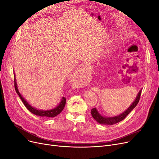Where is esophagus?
<instances>
[{
    "label": "esophagus",
    "mask_w": 159,
    "mask_h": 159,
    "mask_svg": "<svg viewBox=\"0 0 159 159\" xmlns=\"http://www.w3.org/2000/svg\"><path fill=\"white\" fill-rule=\"evenodd\" d=\"M84 71H85V69H80L78 70V73L77 74H78V76H79V77H80V78H81V77L82 76V75H81V74H84L83 73H84Z\"/></svg>",
    "instance_id": "1"
}]
</instances>
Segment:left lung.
Masks as SVG:
<instances>
[{
	"mask_svg": "<svg viewBox=\"0 0 159 159\" xmlns=\"http://www.w3.org/2000/svg\"><path fill=\"white\" fill-rule=\"evenodd\" d=\"M141 94V89L139 91L138 95H137L136 99H134L133 103L130 105V107H129V108L125 111H124L121 114L117 115V116L111 117L102 116V115L98 112V111L96 108H93L91 109V115H92L93 118L95 120V121H98L99 124L109 125H113L115 123H117L120 121H121L122 120H123L125 118L127 117V115L137 106V105L138 104V103L139 102V99H140Z\"/></svg>",
	"mask_w": 159,
	"mask_h": 159,
	"instance_id": "obj_1",
	"label": "left lung"
}]
</instances>
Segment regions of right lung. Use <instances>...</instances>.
<instances>
[{"mask_svg": "<svg viewBox=\"0 0 159 159\" xmlns=\"http://www.w3.org/2000/svg\"><path fill=\"white\" fill-rule=\"evenodd\" d=\"M14 88H15V90L16 92L17 93V94L18 95L19 97L21 99L22 102H23L24 105H25V107L30 111L31 113H32L33 114H34L36 115H38V116H40V117H54L56 116H57V115L60 114L62 110L64 109L65 105H66V99L65 98H61V101L60 102V104L56 106L55 108L50 109V110H39L37 109L34 107H33L32 106L28 103L26 99H24V98L22 96V95L19 92V91L18 89L17 88V84H16V78H15V74H14Z\"/></svg>", "mask_w": 159, "mask_h": 159, "instance_id": "right-lung-1", "label": "right lung"}]
</instances>
